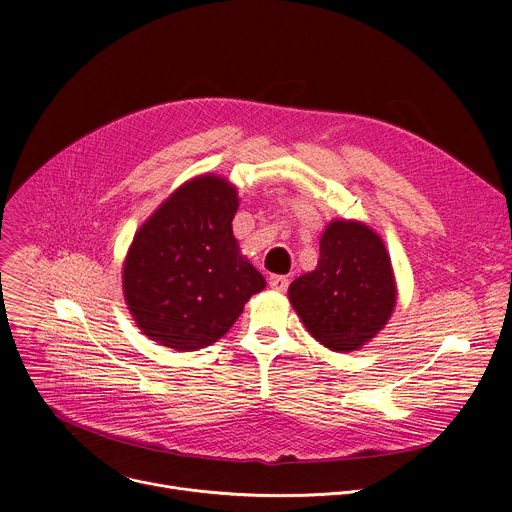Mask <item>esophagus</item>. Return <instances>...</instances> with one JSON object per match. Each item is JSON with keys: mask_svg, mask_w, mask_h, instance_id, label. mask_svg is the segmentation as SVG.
Here are the masks:
<instances>
[{"mask_svg": "<svg viewBox=\"0 0 512 512\" xmlns=\"http://www.w3.org/2000/svg\"><path fill=\"white\" fill-rule=\"evenodd\" d=\"M269 285L275 289V291H285L289 287V279L285 275H271L269 277Z\"/></svg>", "mask_w": 512, "mask_h": 512, "instance_id": "obj_1", "label": "esophagus"}]
</instances>
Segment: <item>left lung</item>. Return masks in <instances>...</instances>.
Instances as JSON below:
<instances>
[{
  "mask_svg": "<svg viewBox=\"0 0 512 512\" xmlns=\"http://www.w3.org/2000/svg\"><path fill=\"white\" fill-rule=\"evenodd\" d=\"M289 300L326 348L350 352L369 342L397 300L381 237L354 221L330 223L320 239L318 267L289 285Z\"/></svg>",
  "mask_w": 512,
  "mask_h": 512,
  "instance_id": "left-lung-1",
  "label": "left lung"
}]
</instances>
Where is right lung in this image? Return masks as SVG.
Returning <instances> with one entry per match:
<instances>
[{"label": "right lung", "instance_id": "1", "mask_svg": "<svg viewBox=\"0 0 512 512\" xmlns=\"http://www.w3.org/2000/svg\"><path fill=\"white\" fill-rule=\"evenodd\" d=\"M235 186L200 176L178 188L127 253L123 291L137 326L174 350L216 342L243 314L265 277L233 237Z\"/></svg>", "mask_w": 512, "mask_h": 512}]
</instances>
